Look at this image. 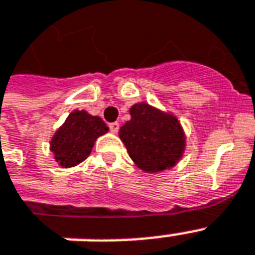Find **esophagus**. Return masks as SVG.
<instances>
[{
	"mask_svg": "<svg viewBox=\"0 0 255 255\" xmlns=\"http://www.w3.org/2000/svg\"><path fill=\"white\" fill-rule=\"evenodd\" d=\"M119 123L118 122H114V123H110V131L112 132V133H116V132L119 131Z\"/></svg>",
	"mask_w": 255,
	"mask_h": 255,
	"instance_id": "1",
	"label": "esophagus"
}]
</instances>
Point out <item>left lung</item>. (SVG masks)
I'll return each mask as SVG.
<instances>
[{"instance_id":"left-lung-1","label":"left lung","mask_w":255,"mask_h":255,"mask_svg":"<svg viewBox=\"0 0 255 255\" xmlns=\"http://www.w3.org/2000/svg\"><path fill=\"white\" fill-rule=\"evenodd\" d=\"M131 119L119 129V137L136 167L145 173L173 168L181 160L186 136L177 116L141 102L129 108Z\"/></svg>"}]
</instances>
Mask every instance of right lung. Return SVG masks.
<instances>
[{
	"mask_svg": "<svg viewBox=\"0 0 255 255\" xmlns=\"http://www.w3.org/2000/svg\"><path fill=\"white\" fill-rule=\"evenodd\" d=\"M107 132V124L99 116L91 115L85 110H74L54 132L50 151L59 167L73 168L87 159L96 139Z\"/></svg>",
	"mask_w": 255,
	"mask_h": 255,
	"instance_id": "right-lung-1",
	"label": "right lung"
}]
</instances>
